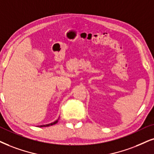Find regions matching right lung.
I'll use <instances>...</instances> for the list:
<instances>
[{"label": "right lung", "mask_w": 154, "mask_h": 154, "mask_svg": "<svg viewBox=\"0 0 154 154\" xmlns=\"http://www.w3.org/2000/svg\"><path fill=\"white\" fill-rule=\"evenodd\" d=\"M58 120H59V119H58L57 120L54 121V122H52V123H50V124H45V125H41V126H40V127H46V126H50L54 125V124H55L57 123Z\"/></svg>", "instance_id": "add662e5"}]
</instances>
